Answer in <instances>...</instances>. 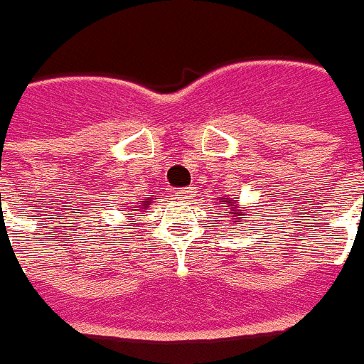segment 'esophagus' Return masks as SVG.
I'll use <instances>...</instances> for the list:
<instances>
[{
    "mask_svg": "<svg viewBox=\"0 0 364 364\" xmlns=\"http://www.w3.org/2000/svg\"><path fill=\"white\" fill-rule=\"evenodd\" d=\"M176 196H177V200H179V201L192 200V196H194V188H183V191L177 192Z\"/></svg>",
    "mask_w": 364,
    "mask_h": 364,
    "instance_id": "obj_1",
    "label": "esophagus"
}]
</instances>
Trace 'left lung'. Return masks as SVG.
<instances>
[{
	"label": "left lung",
	"mask_w": 364,
	"mask_h": 364,
	"mask_svg": "<svg viewBox=\"0 0 364 364\" xmlns=\"http://www.w3.org/2000/svg\"><path fill=\"white\" fill-rule=\"evenodd\" d=\"M222 203H228L225 207H229V216H233V222H237V224H239V222H244L242 218H246V216H244L242 213V207L237 205V201L231 200V198H222Z\"/></svg>",
	"instance_id": "8db88e82"
}]
</instances>
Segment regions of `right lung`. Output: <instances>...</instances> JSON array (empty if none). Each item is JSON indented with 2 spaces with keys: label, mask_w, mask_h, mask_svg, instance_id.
Instances as JSON below:
<instances>
[{
  "label": "right lung",
  "mask_w": 364,
  "mask_h": 364,
  "mask_svg": "<svg viewBox=\"0 0 364 364\" xmlns=\"http://www.w3.org/2000/svg\"><path fill=\"white\" fill-rule=\"evenodd\" d=\"M151 201H154V198H149V200H148V201H144V203H142V205H136V207H133V209H127V210H142V209H146V207H148L149 203H151ZM131 215L139 216L140 213H131Z\"/></svg>",
  "instance_id": "add662e5"
}]
</instances>
